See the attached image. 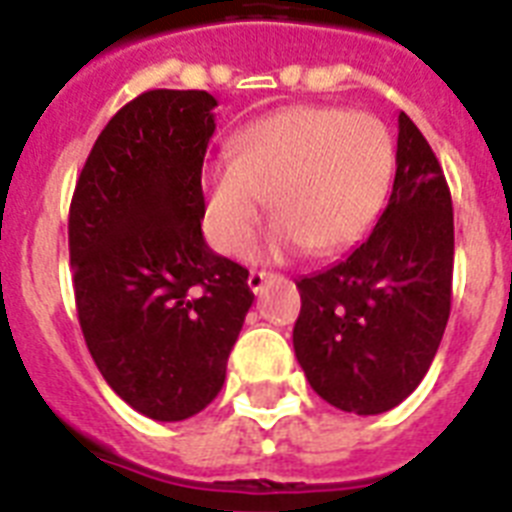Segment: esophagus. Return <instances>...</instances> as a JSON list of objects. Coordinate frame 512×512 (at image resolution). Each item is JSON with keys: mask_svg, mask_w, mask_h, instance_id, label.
<instances>
[{"mask_svg": "<svg viewBox=\"0 0 512 512\" xmlns=\"http://www.w3.org/2000/svg\"><path fill=\"white\" fill-rule=\"evenodd\" d=\"M271 279H273V273H268V271H252V273H249L247 284H249V289H252V292H255V295H257V292H263V287Z\"/></svg>", "mask_w": 512, "mask_h": 512, "instance_id": "obj_1", "label": "esophagus"}]
</instances>
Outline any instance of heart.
Masks as SVG:
<instances>
[{
  "label": "heart",
  "mask_w": 512,
  "mask_h": 512,
  "mask_svg": "<svg viewBox=\"0 0 512 512\" xmlns=\"http://www.w3.org/2000/svg\"><path fill=\"white\" fill-rule=\"evenodd\" d=\"M396 148L372 114L340 106H289L244 124L228 140V162L201 172L204 223L217 247L236 255L260 220H273L257 252H340L374 225L388 199Z\"/></svg>",
  "instance_id": "heart-1"
}]
</instances>
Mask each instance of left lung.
<instances>
[{"mask_svg":"<svg viewBox=\"0 0 512 512\" xmlns=\"http://www.w3.org/2000/svg\"><path fill=\"white\" fill-rule=\"evenodd\" d=\"M454 215L444 170L398 114L388 207L345 260L297 281L292 342L311 388L353 414L398 406L428 374L452 308Z\"/></svg>","mask_w":512,"mask_h":512,"instance_id":"left-lung-1","label":"left lung"}]
</instances>
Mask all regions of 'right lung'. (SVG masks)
I'll list each match as a JSON object with an SVG mask.
<instances>
[{
	"label": "right lung",
	"instance_id": "add662e5",
	"mask_svg": "<svg viewBox=\"0 0 512 512\" xmlns=\"http://www.w3.org/2000/svg\"><path fill=\"white\" fill-rule=\"evenodd\" d=\"M217 100L148 90L106 124L68 215L76 313L103 380L177 422L220 393L252 308L249 271L204 241L201 164Z\"/></svg>",
	"mask_w": 512,
	"mask_h": 512
}]
</instances>
